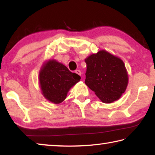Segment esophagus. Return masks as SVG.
Here are the masks:
<instances>
[{"label": "esophagus", "instance_id": "obj_1", "mask_svg": "<svg viewBox=\"0 0 155 155\" xmlns=\"http://www.w3.org/2000/svg\"><path fill=\"white\" fill-rule=\"evenodd\" d=\"M76 74H78V75H81V70H75V72H74Z\"/></svg>", "mask_w": 155, "mask_h": 155}]
</instances>
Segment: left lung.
<instances>
[{
	"mask_svg": "<svg viewBox=\"0 0 155 155\" xmlns=\"http://www.w3.org/2000/svg\"><path fill=\"white\" fill-rule=\"evenodd\" d=\"M87 71L85 83L104 103L121 97L128 85L125 65L120 58L101 51L85 59Z\"/></svg>",
	"mask_w": 155,
	"mask_h": 155,
	"instance_id": "left-lung-1",
	"label": "left lung"
}]
</instances>
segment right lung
Wrapping results in <instances>:
<instances>
[{
    "instance_id": "1",
    "label": "right lung",
    "mask_w": 155,
    "mask_h": 155,
    "mask_svg": "<svg viewBox=\"0 0 155 155\" xmlns=\"http://www.w3.org/2000/svg\"><path fill=\"white\" fill-rule=\"evenodd\" d=\"M81 79L76 73L54 60L44 65L40 72L41 90L45 98L52 103L59 104L64 101L70 88Z\"/></svg>"
}]
</instances>
